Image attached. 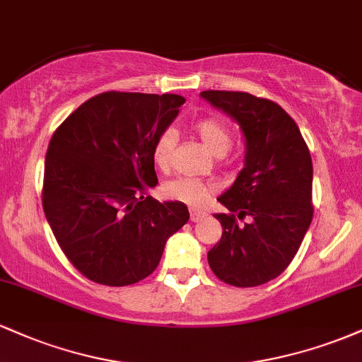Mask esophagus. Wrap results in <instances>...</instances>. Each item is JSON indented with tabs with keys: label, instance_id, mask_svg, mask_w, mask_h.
I'll return each mask as SVG.
<instances>
[{
	"label": "esophagus",
	"instance_id": "esophagus-1",
	"mask_svg": "<svg viewBox=\"0 0 362 362\" xmlns=\"http://www.w3.org/2000/svg\"><path fill=\"white\" fill-rule=\"evenodd\" d=\"M206 218L204 211H199V209H190V221L199 223Z\"/></svg>",
	"mask_w": 362,
	"mask_h": 362
}]
</instances>
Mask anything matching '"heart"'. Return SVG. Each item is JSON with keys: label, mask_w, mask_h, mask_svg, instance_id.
I'll use <instances>...</instances> for the list:
<instances>
[{"label": "heart", "mask_w": 362, "mask_h": 362, "mask_svg": "<svg viewBox=\"0 0 362 362\" xmlns=\"http://www.w3.org/2000/svg\"><path fill=\"white\" fill-rule=\"evenodd\" d=\"M194 134L197 136L207 149L214 155H223L228 151L231 144V132L223 120L216 117H202L192 124ZM175 148V134L170 129L160 132L153 143L151 158L156 168L168 170L172 163V153ZM214 192V185L207 182L197 180V178L178 177L167 182L163 185V195L172 201L184 202L187 206L201 207L204 206Z\"/></svg>", "instance_id": "heart-1"}]
</instances>
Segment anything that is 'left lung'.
<instances>
[{
	"mask_svg": "<svg viewBox=\"0 0 362 362\" xmlns=\"http://www.w3.org/2000/svg\"><path fill=\"white\" fill-rule=\"evenodd\" d=\"M245 136V167L218 201L230 214H214L223 235L207 252L211 271L226 284L253 288L276 279L300 250L313 219L310 149L289 114L245 91H202ZM250 217L245 225L235 218Z\"/></svg>",
	"mask_w": 362,
	"mask_h": 362,
	"instance_id": "8db88e82",
	"label": "left lung"
}]
</instances>
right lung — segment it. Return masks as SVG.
I'll list each match as a JSON object with an SVG mask.
<instances>
[{
	"label": "right lung",
	"mask_w": 362,
	"mask_h": 362,
	"mask_svg": "<svg viewBox=\"0 0 362 362\" xmlns=\"http://www.w3.org/2000/svg\"><path fill=\"white\" fill-rule=\"evenodd\" d=\"M185 98L105 91L69 115L49 143L42 206L61 250L90 281L129 286L160 264L189 221L184 202H158L153 143Z\"/></svg>",
	"instance_id": "1"
}]
</instances>
